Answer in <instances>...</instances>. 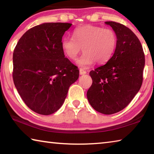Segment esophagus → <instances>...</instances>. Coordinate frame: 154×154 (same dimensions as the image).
<instances>
[{"label":"esophagus","instance_id":"34e87169","mask_svg":"<svg viewBox=\"0 0 154 154\" xmlns=\"http://www.w3.org/2000/svg\"><path fill=\"white\" fill-rule=\"evenodd\" d=\"M86 73H87L86 71H84V70H83V69H79V74H80L81 75H85V74H86Z\"/></svg>","mask_w":154,"mask_h":154}]
</instances>
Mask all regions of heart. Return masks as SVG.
<instances>
[{
    "label": "heart",
    "instance_id": "obj_1",
    "mask_svg": "<svg viewBox=\"0 0 154 154\" xmlns=\"http://www.w3.org/2000/svg\"><path fill=\"white\" fill-rule=\"evenodd\" d=\"M117 36L111 28L86 25L75 28L72 37H65L61 47L65 56L75 60L83 48V54L77 60L79 66L86 69L94 62L103 64L113 55L117 45Z\"/></svg>",
    "mask_w": 154,
    "mask_h": 154
}]
</instances>
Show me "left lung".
<instances>
[{
  "label": "left lung",
  "instance_id": "left-lung-1",
  "mask_svg": "<svg viewBox=\"0 0 154 154\" xmlns=\"http://www.w3.org/2000/svg\"><path fill=\"white\" fill-rule=\"evenodd\" d=\"M105 24L116 34V48L106 64L90 72L92 84L87 98L96 111L111 115L124 109L139 91L145 54L139 39L130 28L115 22Z\"/></svg>",
  "mask_w": 154,
  "mask_h": 154
}]
</instances>
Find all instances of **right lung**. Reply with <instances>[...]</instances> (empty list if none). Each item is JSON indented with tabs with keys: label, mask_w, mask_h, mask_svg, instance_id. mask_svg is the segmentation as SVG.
Returning <instances> with one entry per match:
<instances>
[{
	"label": "right lung",
	"mask_w": 154,
	"mask_h": 154,
	"mask_svg": "<svg viewBox=\"0 0 154 154\" xmlns=\"http://www.w3.org/2000/svg\"><path fill=\"white\" fill-rule=\"evenodd\" d=\"M69 23H44L26 31L13 54V79L31 110L48 116L64 103L79 71L62 49V38Z\"/></svg>",
	"instance_id": "add662e5"
}]
</instances>
